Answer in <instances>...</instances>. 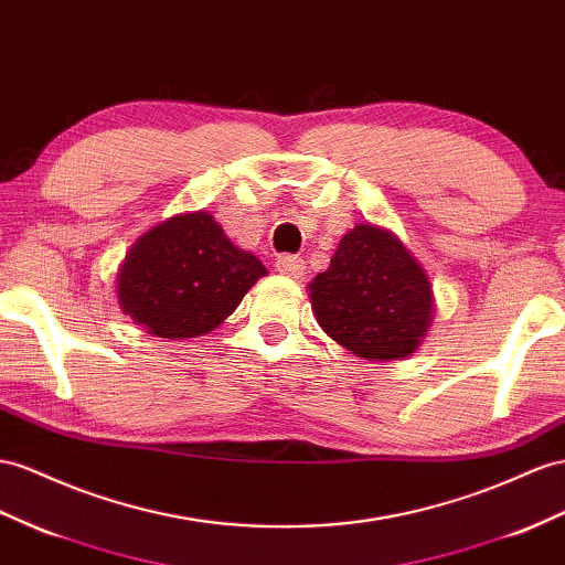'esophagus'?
Here are the masks:
<instances>
[{
    "label": "esophagus",
    "mask_w": 565,
    "mask_h": 565,
    "mask_svg": "<svg viewBox=\"0 0 565 565\" xmlns=\"http://www.w3.org/2000/svg\"><path fill=\"white\" fill-rule=\"evenodd\" d=\"M277 271L284 274V277H291V279H300L302 274H306V263L298 255H279L277 259Z\"/></svg>",
    "instance_id": "esophagus-1"
}]
</instances>
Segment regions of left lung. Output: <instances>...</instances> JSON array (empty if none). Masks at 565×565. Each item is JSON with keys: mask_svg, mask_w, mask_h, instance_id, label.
<instances>
[{"mask_svg": "<svg viewBox=\"0 0 565 565\" xmlns=\"http://www.w3.org/2000/svg\"><path fill=\"white\" fill-rule=\"evenodd\" d=\"M317 322L365 360H398L417 349L431 320V288L394 234L358 224L327 271L310 284Z\"/></svg>", "mask_w": 565, "mask_h": 565, "instance_id": "8db88e82", "label": "left lung"}]
</instances>
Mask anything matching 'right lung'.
Wrapping results in <instances>:
<instances>
[{
	"label": "right lung",
	"mask_w": 565,
	"mask_h": 565,
	"mask_svg": "<svg viewBox=\"0 0 565 565\" xmlns=\"http://www.w3.org/2000/svg\"><path fill=\"white\" fill-rule=\"evenodd\" d=\"M253 253L236 248L207 212L181 214L145 234L119 274V302L154 337L207 334L265 277Z\"/></svg>",
	"instance_id": "add662e5"
}]
</instances>
